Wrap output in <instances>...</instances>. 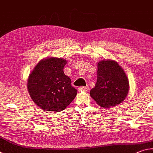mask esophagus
<instances>
[{"label": "esophagus", "mask_w": 153, "mask_h": 153, "mask_svg": "<svg viewBox=\"0 0 153 153\" xmlns=\"http://www.w3.org/2000/svg\"><path fill=\"white\" fill-rule=\"evenodd\" d=\"M78 89H79V91H88V90H89V87H88L87 86H86V87H80Z\"/></svg>", "instance_id": "1"}]
</instances>
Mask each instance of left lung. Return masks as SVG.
I'll use <instances>...</instances> for the list:
<instances>
[{
	"label": "left lung",
	"instance_id": "1",
	"mask_svg": "<svg viewBox=\"0 0 153 153\" xmlns=\"http://www.w3.org/2000/svg\"><path fill=\"white\" fill-rule=\"evenodd\" d=\"M129 91V81L117 62L101 60L97 63V79L90 95L99 105L111 108L121 103Z\"/></svg>",
	"mask_w": 153,
	"mask_h": 153
}]
</instances>
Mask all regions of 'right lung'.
I'll return each instance as SVG.
<instances>
[{"instance_id": "right-lung-1", "label": "right lung", "mask_w": 153, "mask_h": 153, "mask_svg": "<svg viewBox=\"0 0 153 153\" xmlns=\"http://www.w3.org/2000/svg\"><path fill=\"white\" fill-rule=\"evenodd\" d=\"M67 61L50 57L40 60L29 74L27 89L33 102L47 111L64 110L77 94L71 80L64 74Z\"/></svg>"}]
</instances>
